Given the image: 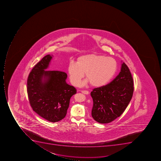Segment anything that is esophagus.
Masks as SVG:
<instances>
[{
	"instance_id": "esophagus-1",
	"label": "esophagus",
	"mask_w": 161,
	"mask_h": 161,
	"mask_svg": "<svg viewBox=\"0 0 161 161\" xmlns=\"http://www.w3.org/2000/svg\"><path fill=\"white\" fill-rule=\"evenodd\" d=\"M81 92L83 94H86V95H88L89 94V91H86V90H84V91H81Z\"/></svg>"
}]
</instances>
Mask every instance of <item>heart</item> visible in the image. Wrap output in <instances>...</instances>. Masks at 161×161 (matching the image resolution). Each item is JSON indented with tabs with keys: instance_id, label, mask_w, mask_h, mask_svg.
I'll list each match as a JSON object with an SVG mask.
<instances>
[{
	"instance_id": "heart-1",
	"label": "heart",
	"mask_w": 161,
	"mask_h": 161,
	"mask_svg": "<svg viewBox=\"0 0 161 161\" xmlns=\"http://www.w3.org/2000/svg\"><path fill=\"white\" fill-rule=\"evenodd\" d=\"M117 69V63L113 58L90 54L79 57L76 63L70 62L67 70L70 82L75 86H79L85 73L87 80L82 85L90 82L92 86L100 87L111 80Z\"/></svg>"
}]
</instances>
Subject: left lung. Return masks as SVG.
I'll return each instance as SVG.
<instances>
[{
  "label": "left lung",
  "mask_w": 161,
  "mask_h": 161,
  "mask_svg": "<svg viewBox=\"0 0 161 161\" xmlns=\"http://www.w3.org/2000/svg\"><path fill=\"white\" fill-rule=\"evenodd\" d=\"M133 79L124 62L115 79L106 86L95 88L91 92L93 100L92 116L100 123H108L120 116L133 95Z\"/></svg>",
  "instance_id": "8db88e82"
}]
</instances>
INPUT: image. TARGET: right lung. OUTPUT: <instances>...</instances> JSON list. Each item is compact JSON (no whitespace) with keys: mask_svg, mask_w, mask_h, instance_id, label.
I'll list each match as a JSON object with an SVG mask.
<instances>
[{"mask_svg":"<svg viewBox=\"0 0 161 161\" xmlns=\"http://www.w3.org/2000/svg\"><path fill=\"white\" fill-rule=\"evenodd\" d=\"M52 56L46 55L33 67L27 80V92L33 111L48 121L56 122L66 116L76 90L66 83L65 72L45 70Z\"/></svg>","mask_w":161,"mask_h":161,"instance_id":"1","label":"right lung"}]
</instances>
